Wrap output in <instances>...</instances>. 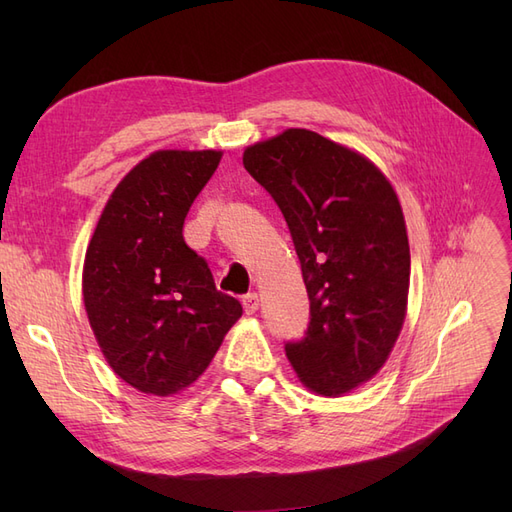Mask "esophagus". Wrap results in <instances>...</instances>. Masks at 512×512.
<instances>
[{"label":"esophagus","mask_w":512,"mask_h":512,"mask_svg":"<svg viewBox=\"0 0 512 512\" xmlns=\"http://www.w3.org/2000/svg\"><path fill=\"white\" fill-rule=\"evenodd\" d=\"M241 303H243V309H245V314H254L256 309H258V294L256 292H250V294H245V297L241 299Z\"/></svg>","instance_id":"1"}]
</instances>
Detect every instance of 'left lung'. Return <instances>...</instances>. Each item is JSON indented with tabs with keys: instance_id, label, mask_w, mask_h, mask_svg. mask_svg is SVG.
<instances>
[{
	"instance_id": "left-lung-1",
	"label": "left lung",
	"mask_w": 512,
	"mask_h": 512,
	"mask_svg": "<svg viewBox=\"0 0 512 512\" xmlns=\"http://www.w3.org/2000/svg\"><path fill=\"white\" fill-rule=\"evenodd\" d=\"M243 166L288 224L309 324L284 350L301 382L337 397L378 374L406 318L410 245L391 183L367 158L292 128L247 147Z\"/></svg>"
}]
</instances>
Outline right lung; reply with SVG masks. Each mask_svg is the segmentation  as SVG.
<instances>
[{"label":"right lung","instance_id":"1","mask_svg":"<svg viewBox=\"0 0 512 512\" xmlns=\"http://www.w3.org/2000/svg\"><path fill=\"white\" fill-rule=\"evenodd\" d=\"M220 151H156L117 185L89 241L83 301L115 374L173 395L209 367L241 303L215 288L183 222Z\"/></svg>","mask_w":512,"mask_h":512}]
</instances>
